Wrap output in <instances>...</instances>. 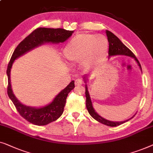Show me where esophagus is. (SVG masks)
Wrapping results in <instances>:
<instances>
[{
    "instance_id": "obj_1",
    "label": "esophagus",
    "mask_w": 153,
    "mask_h": 153,
    "mask_svg": "<svg viewBox=\"0 0 153 153\" xmlns=\"http://www.w3.org/2000/svg\"><path fill=\"white\" fill-rule=\"evenodd\" d=\"M83 83H84V82L82 79H77L75 81V84H76V85H77V86L82 85Z\"/></svg>"
}]
</instances>
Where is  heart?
<instances>
[{
	"instance_id": "b5f03b06",
	"label": "heart",
	"mask_w": 153,
	"mask_h": 153,
	"mask_svg": "<svg viewBox=\"0 0 153 153\" xmlns=\"http://www.w3.org/2000/svg\"><path fill=\"white\" fill-rule=\"evenodd\" d=\"M108 48L109 42L104 35L82 33L68 43L64 53L69 61L89 66L104 58Z\"/></svg>"
}]
</instances>
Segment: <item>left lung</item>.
I'll use <instances>...</instances> for the list:
<instances>
[{"mask_svg": "<svg viewBox=\"0 0 153 153\" xmlns=\"http://www.w3.org/2000/svg\"><path fill=\"white\" fill-rule=\"evenodd\" d=\"M106 35L107 36V39H108V42H109V52H108L109 57H111V56H114V55H124L127 56H130V57L134 58V59L137 62L138 65L140 66V68L141 69V64L139 63V60L137 59L136 56L134 55V53H133L132 51L128 48V47L125 46V45L120 42V40L117 37V36L114 35L112 33H111L110 31H108V30H106ZM85 78L86 77H84V79H85ZM85 82H86V80H85ZM85 96H86V106H87V109L88 111H89V114L91 115L94 119H96L97 121L101 123L106 125V126H108L110 127H116V126H120V125L124 123H126L127 121H128L129 120L133 118L132 117L130 119H128L126 120H124V121H120V122L110 121V120L103 119L102 117H101L100 116H99L98 114L96 112L93 106H92V102H91V98H90V96H89V91H88L87 85H86V89H85Z\"/></svg>", "mask_w": 153, "mask_h": 153, "instance_id": "obj_1", "label": "left lung"}]
</instances>
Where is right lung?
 <instances>
[{"label": "right lung", "mask_w": 153, "mask_h": 153, "mask_svg": "<svg viewBox=\"0 0 153 153\" xmlns=\"http://www.w3.org/2000/svg\"><path fill=\"white\" fill-rule=\"evenodd\" d=\"M74 31L66 30L62 28L38 27L25 37L17 46L13 53L7 69L8 77L7 94L14 103L19 114L30 123L36 126H45L55 121L61 117L64 111L68 94L75 87L74 81H72L65 89L62 90L51 104L39 108L25 106L17 100L12 92L10 82V71L13 62L16 58L45 42L59 43L65 42L72 35Z\"/></svg>", "instance_id": "1"}]
</instances>
